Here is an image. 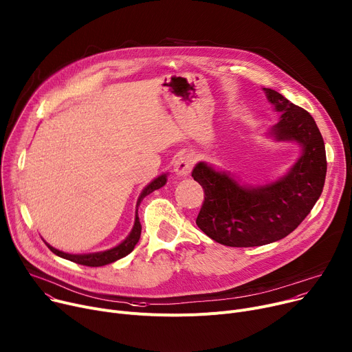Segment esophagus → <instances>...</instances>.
Instances as JSON below:
<instances>
[{
  "label": "esophagus",
  "mask_w": 352,
  "mask_h": 352,
  "mask_svg": "<svg viewBox=\"0 0 352 352\" xmlns=\"http://www.w3.org/2000/svg\"><path fill=\"white\" fill-rule=\"evenodd\" d=\"M194 167V158L190 154L179 155L174 161V173L177 177H186Z\"/></svg>",
  "instance_id": "esophagus-1"
}]
</instances>
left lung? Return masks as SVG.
<instances>
[{
  "instance_id": "left-lung-1",
  "label": "left lung",
  "mask_w": 352,
  "mask_h": 352,
  "mask_svg": "<svg viewBox=\"0 0 352 352\" xmlns=\"http://www.w3.org/2000/svg\"><path fill=\"white\" fill-rule=\"evenodd\" d=\"M263 90L274 110L282 113L270 135L276 142L297 143L301 154L283 177L262 186L242 185L204 161L197 164L192 177L205 194L197 225L225 246H262L286 238L310 214L322 192L325 147L311 114L278 91Z\"/></svg>"
}]
</instances>
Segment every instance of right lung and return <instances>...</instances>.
Masks as SVG:
<instances>
[{
	"mask_svg": "<svg viewBox=\"0 0 352 352\" xmlns=\"http://www.w3.org/2000/svg\"><path fill=\"white\" fill-rule=\"evenodd\" d=\"M167 182V174H162L160 177H157L154 181H151L146 188L143 190V192L140 194L138 201H137V209H135V219H134V226L130 232V235L120 243L117 245L109 250L104 252H96V253H85V254H70V253H65L62 250H58L55 248H52L51 245L46 243L55 254L63 257V259H67L70 262H75L78 265H83V266H90V267H99V266H104L109 263H113L116 261L122 259V257L127 256L130 252H133L134 246L137 245L140 235H142V223H140L138 219V205L140 202L143 201L144 197H147L148 194H151L153 191L161 188V186L166 185Z\"/></svg>",
	"mask_w": 352,
	"mask_h": 352,
	"instance_id": "obj_1",
	"label": "right lung"
}]
</instances>
